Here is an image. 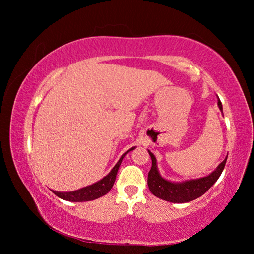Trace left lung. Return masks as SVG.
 I'll return each instance as SVG.
<instances>
[{
  "label": "left lung",
  "instance_id": "8db88e82",
  "mask_svg": "<svg viewBox=\"0 0 254 254\" xmlns=\"http://www.w3.org/2000/svg\"><path fill=\"white\" fill-rule=\"evenodd\" d=\"M217 105L223 113V106L220 98H218ZM148 152L152 160L151 169H150L148 174V186L150 191H151L154 196L158 197V198L170 201V203L178 204L188 203V201L194 200L196 198H198L201 195H204L205 192L216 183V180L220 178L222 171L225 167L227 159L226 157L224 160L217 166V168L215 169L212 174L206 176V177L185 180V182L182 183H173L161 177V175L159 174L158 170L156 157H154L153 153L151 151H149V150Z\"/></svg>",
  "mask_w": 254,
  "mask_h": 254
}]
</instances>
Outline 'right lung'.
Masks as SVG:
<instances>
[{
	"label": "right lung",
	"mask_w": 254,
	"mask_h": 254,
	"mask_svg": "<svg viewBox=\"0 0 254 254\" xmlns=\"http://www.w3.org/2000/svg\"><path fill=\"white\" fill-rule=\"evenodd\" d=\"M134 148L135 147H133L130 150H127V152H124L122 154V157L120 158V160L117 162V165H115L113 167V169L110 171L109 175H106L104 178L100 180V182L93 184V185H91V186L80 188V189H78V190L66 191V192L65 191L60 192V191L53 190V192L56 196H58L59 198L69 200V201H89V200L100 198V197L106 195L107 192L111 190V188L113 187L115 178H117L118 170L120 168V165H121L124 156H126L127 152L132 151Z\"/></svg>",
	"instance_id": "obj_1"
}]
</instances>
